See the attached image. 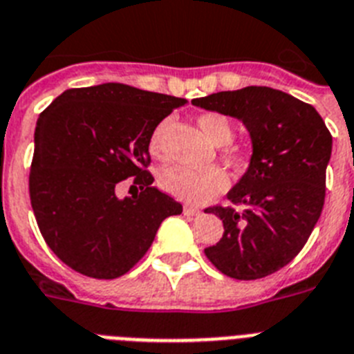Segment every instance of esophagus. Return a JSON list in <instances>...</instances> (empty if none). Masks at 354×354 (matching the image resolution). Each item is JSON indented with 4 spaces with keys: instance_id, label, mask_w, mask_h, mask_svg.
Wrapping results in <instances>:
<instances>
[{
    "instance_id": "esophagus-1",
    "label": "esophagus",
    "mask_w": 354,
    "mask_h": 354,
    "mask_svg": "<svg viewBox=\"0 0 354 354\" xmlns=\"http://www.w3.org/2000/svg\"><path fill=\"white\" fill-rule=\"evenodd\" d=\"M183 212H185L187 216H200V214H202V211H200L198 207H192V205L183 207Z\"/></svg>"
}]
</instances>
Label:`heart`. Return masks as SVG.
Returning a JSON list of instances; mask_svg holds the SVG:
<instances>
[{
    "label": "heart",
    "mask_w": 354,
    "mask_h": 354,
    "mask_svg": "<svg viewBox=\"0 0 354 354\" xmlns=\"http://www.w3.org/2000/svg\"><path fill=\"white\" fill-rule=\"evenodd\" d=\"M198 125L214 145L222 147V158L227 163L242 165L245 162V147L231 143L234 136V123L231 122V118H227L222 112H205L198 118ZM165 129H167V120L160 123L149 138V151L154 158H162ZM160 183L163 191L182 202L205 203L225 191L229 178L220 167L191 169L174 165L162 172Z\"/></svg>",
    "instance_id": "1"
}]
</instances>
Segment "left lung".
<instances>
[{
  "mask_svg": "<svg viewBox=\"0 0 354 354\" xmlns=\"http://www.w3.org/2000/svg\"><path fill=\"white\" fill-rule=\"evenodd\" d=\"M192 105L240 120L252 143L245 174L227 192L234 207L205 209L223 222L205 257L236 280L269 277L301 251L320 218L331 132L313 105L271 87L223 91Z\"/></svg>",
  "mask_w": 354,
  "mask_h": 354,
  "instance_id": "left-lung-1",
  "label": "left lung"
}]
</instances>
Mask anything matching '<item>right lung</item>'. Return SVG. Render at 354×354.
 Returning a JSON list of instances; mask_svg holds the SVG:
<instances>
[{
  "mask_svg": "<svg viewBox=\"0 0 354 354\" xmlns=\"http://www.w3.org/2000/svg\"><path fill=\"white\" fill-rule=\"evenodd\" d=\"M183 97L123 83L68 88L39 114L28 192L47 245L85 277L112 280L131 271L158 227L180 214L152 187L149 138ZM134 177L140 195L120 201L115 185Z\"/></svg>",
  "mask_w": 354,
  "mask_h": 354,
  "instance_id": "right-lung-1",
  "label": "right lung"
}]
</instances>
